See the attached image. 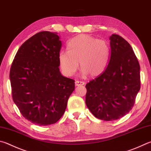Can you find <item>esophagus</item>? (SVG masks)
Returning <instances> with one entry per match:
<instances>
[{
	"label": "esophagus",
	"instance_id": "1",
	"mask_svg": "<svg viewBox=\"0 0 151 151\" xmlns=\"http://www.w3.org/2000/svg\"><path fill=\"white\" fill-rule=\"evenodd\" d=\"M85 83L83 81H75V85L76 86H81V85H84Z\"/></svg>",
	"mask_w": 151,
	"mask_h": 151
}]
</instances>
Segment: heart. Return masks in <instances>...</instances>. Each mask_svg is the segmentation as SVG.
Instances as JSON below:
<instances>
[{"label":"heart","instance_id":"b5f03b06","mask_svg":"<svg viewBox=\"0 0 151 151\" xmlns=\"http://www.w3.org/2000/svg\"><path fill=\"white\" fill-rule=\"evenodd\" d=\"M67 49V51L59 53V63L68 76H73L77 70L78 61L83 73L92 77L100 75L108 64L110 47L106 40L88 35H78L68 41Z\"/></svg>","mask_w":151,"mask_h":151}]
</instances>
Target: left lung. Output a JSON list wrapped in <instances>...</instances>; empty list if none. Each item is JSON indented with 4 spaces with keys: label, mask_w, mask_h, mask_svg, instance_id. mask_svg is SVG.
I'll return each mask as SVG.
<instances>
[{
    "label": "left lung",
    "mask_w": 151,
    "mask_h": 151,
    "mask_svg": "<svg viewBox=\"0 0 151 151\" xmlns=\"http://www.w3.org/2000/svg\"><path fill=\"white\" fill-rule=\"evenodd\" d=\"M109 40L108 66L86 85L87 107L96 117L108 122L129 113L141 88L140 65L131 46L119 35Z\"/></svg>",
    "instance_id": "left-lung-1"
}]
</instances>
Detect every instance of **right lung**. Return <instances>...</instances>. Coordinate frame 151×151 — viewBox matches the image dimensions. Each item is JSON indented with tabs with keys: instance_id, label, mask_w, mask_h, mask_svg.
<instances>
[{
	"instance_id": "1",
	"label": "right lung",
	"mask_w": 151,
	"mask_h": 151,
	"mask_svg": "<svg viewBox=\"0 0 151 151\" xmlns=\"http://www.w3.org/2000/svg\"><path fill=\"white\" fill-rule=\"evenodd\" d=\"M59 37L48 31L26 40L11 65L12 99L24 118L38 125L55 123L66 109L75 81L62 76Z\"/></svg>"
}]
</instances>
